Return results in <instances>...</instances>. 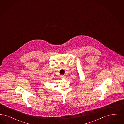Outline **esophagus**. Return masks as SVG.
<instances>
[{
	"label": "esophagus",
	"instance_id": "esophagus-1",
	"mask_svg": "<svg viewBox=\"0 0 124 124\" xmlns=\"http://www.w3.org/2000/svg\"><path fill=\"white\" fill-rule=\"evenodd\" d=\"M60 77L61 78H63V79H65V77L64 76V75H61Z\"/></svg>",
	"mask_w": 124,
	"mask_h": 124
}]
</instances>
